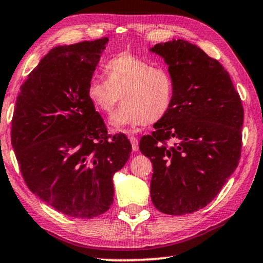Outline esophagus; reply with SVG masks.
Listing matches in <instances>:
<instances>
[{
	"label": "esophagus",
	"mask_w": 263,
	"mask_h": 263,
	"mask_svg": "<svg viewBox=\"0 0 263 263\" xmlns=\"http://www.w3.org/2000/svg\"><path fill=\"white\" fill-rule=\"evenodd\" d=\"M129 141H130V143H132L133 151L134 152L139 151V140H137L135 136H129Z\"/></svg>",
	"instance_id": "1"
}]
</instances>
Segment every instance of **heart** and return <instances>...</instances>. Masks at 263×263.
Instances as JSON below:
<instances>
[{
  "instance_id": "b5f03b06",
  "label": "heart",
  "mask_w": 263,
  "mask_h": 263,
  "mask_svg": "<svg viewBox=\"0 0 263 263\" xmlns=\"http://www.w3.org/2000/svg\"><path fill=\"white\" fill-rule=\"evenodd\" d=\"M106 81L91 79L87 95L100 112L110 114L119 103L123 106L112 115L110 123L136 128L154 123L167 114L173 101L172 76L162 67H152L143 59L128 52L114 56L104 64Z\"/></svg>"
}]
</instances>
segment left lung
Listing matches in <instances>:
<instances>
[{
  "label": "left lung",
  "instance_id": "1",
  "mask_svg": "<svg viewBox=\"0 0 263 263\" xmlns=\"http://www.w3.org/2000/svg\"><path fill=\"white\" fill-rule=\"evenodd\" d=\"M151 51L167 63L174 92L140 151L153 163L156 209L185 215L212 202L239 164L243 107L228 71L195 44L173 40Z\"/></svg>",
  "mask_w": 263,
  "mask_h": 263
}]
</instances>
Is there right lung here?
Wrapping results in <instances>:
<instances>
[{
	"label": "right lung",
	"mask_w": 263,
	"mask_h": 263,
	"mask_svg": "<svg viewBox=\"0 0 263 263\" xmlns=\"http://www.w3.org/2000/svg\"><path fill=\"white\" fill-rule=\"evenodd\" d=\"M108 37L59 46L20 88L11 145L24 182L58 212L76 219L106 213L114 201L112 176L132 144L109 135L87 95Z\"/></svg>",
	"instance_id": "obj_1"
}]
</instances>
